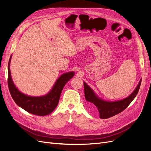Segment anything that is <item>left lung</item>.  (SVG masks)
I'll return each mask as SVG.
<instances>
[{"instance_id": "1", "label": "left lung", "mask_w": 151, "mask_h": 151, "mask_svg": "<svg viewBox=\"0 0 151 151\" xmlns=\"http://www.w3.org/2000/svg\"><path fill=\"white\" fill-rule=\"evenodd\" d=\"M139 81L136 88L129 96L119 101H108L98 97L94 91L84 82L85 98L88 102V107L91 109H98L101 119L110 118L121 113L126 109L137 94L141 84Z\"/></svg>"}]
</instances>
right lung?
Wrapping results in <instances>:
<instances>
[{"label": "right lung", "instance_id": "obj_1", "mask_svg": "<svg viewBox=\"0 0 151 151\" xmlns=\"http://www.w3.org/2000/svg\"><path fill=\"white\" fill-rule=\"evenodd\" d=\"M10 57L8 63V86L14 101L24 110L33 115L45 116L51 113L57 107L63 87L74 76V72H66L61 75L50 92L42 96H30L17 89L13 83L10 71Z\"/></svg>", "mask_w": 151, "mask_h": 151}]
</instances>
